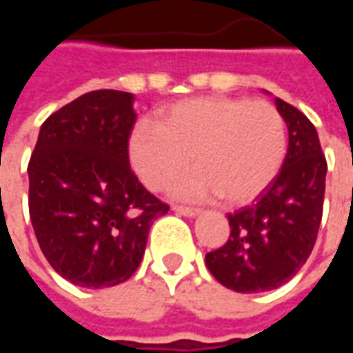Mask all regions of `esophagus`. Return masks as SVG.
<instances>
[{
    "label": "esophagus",
    "mask_w": 353,
    "mask_h": 353,
    "mask_svg": "<svg viewBox=\"0 0 353 353\" xmlns=\"http://www.w3.org/2000/svg\"><path fill=\"white\" fill-rule=\"evenodd\" d=\"M174 212H177L179 215H185V217H194V215L200 214L199 208H191V206H174Z\"/></svg>",
    "instance_id": "34e87169"
}]
</instances>
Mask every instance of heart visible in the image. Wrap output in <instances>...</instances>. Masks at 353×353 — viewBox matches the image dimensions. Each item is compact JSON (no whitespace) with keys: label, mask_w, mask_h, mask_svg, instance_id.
I'll list each match as a JSON object with an SVG mask.
<instances>
[{"label":"heart","mask_w":353,"mask_h":353,"mask_svg":"<svg viewBox=\"0 0 353 353\" xmlns=\"http://www.w3.org/2000/svg\"><path fill=\"white\" fill-rule=\"evenodd\" d=\"M285 151V121L278 108L230 96L177 101L162 109L157 124H136L128 141L132 166L145 187L162 189L192 154L199 168L177 179L174 194L191 200L221 194L232 206L252 202L272 183Z\"/></svg>","instance_id":"1"}]
</instances>
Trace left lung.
<instances>
[{
	"instance_id": "obj_1",
	"label": "left lung",
	"mask_w": 353,
	"mask_h": 353,
	"mask_svg": "<svg viewBox=\"0 0 353 353\" xmlns=\"http://www.w3.org/2000/svg\"><path fill=\"white\" fill-rule=\"evenodd\" d=\"M288 124L280 174L252 206L229 214V240L206 253L215 280L238 293L283 285L310 257L323 214L327 161L316 126L288 101L274 98Z\"/></svg>"
}]
</instances>
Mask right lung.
<instances>
[{
	"mask_svg": "<svg viewBox=\"0 0 353 353\" xmlns=\"http://www.w3.org/2000/svg\"><path fill=\"white\" fill-rule=\"evenodd\" d=\"M132 101L121 90L70 101L41 124L28 164L35 238L50 266L79 288L128 280L143 259L151 225L170 210L130 168Z\"/></svg>",
	"mask_w": 353,
	"mask_h": 353,
	"instance_id": "1",
	"label": "right lung"
}]
</instances>
